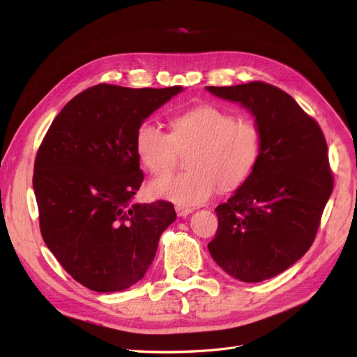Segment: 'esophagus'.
I'll return each instance as SVG.
<instances>
[{
  "instance_id": "1",
  "label": "esophagus",
  "mask_w": 357,
  "mask_h": 357,
  "mask_svg": "<svg viewBox=\"0 0 357 357\" xmlns=\"http://www.w3.org/2000/svg\"><path fill=\"white\" fill-rule=\"evenodd\" d=\"M176 211H177L180 218H186V215H189L193 210L189 208V207H181V205H176Z\"/></svg>"
}]
</instances>
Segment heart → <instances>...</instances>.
Wrapping results in <instances>:
<instances>
[{"instance_id":"b5f03b06","label":"heart","mask_w":357,"mask_h":357,"mask_svg":"<svg viewBox=\"0 0 357 357\" xmlns=\"http://www.w3.org/2000/svg\"><path fill=\"white\" fill-rule=\"evenodd\" d=\"M171 134L152 122L135 132V152L153 176L174 169L178 152L190 155L188 172L156 178L150 195L183 207L202 204L215 189L228 192L241 186L253 172L262 147V135L255 122L236 119L231 112L211 104L195 105L169 119Z\"/></svg>"}]
</instances>
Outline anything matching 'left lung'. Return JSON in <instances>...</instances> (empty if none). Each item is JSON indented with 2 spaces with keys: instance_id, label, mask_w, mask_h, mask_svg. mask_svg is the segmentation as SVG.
<instances>
[{
  "instance_id": "1",
  "label": "left lung",
  "mask_w": 357,
  "mask_h": 357,
  "mask_svg": "<svg viewBox=\"0 0 357 357\" xmlns=\"http://www.w3.org/2000/svg\"><path fill=\"white\" fill-rule=\"evenodd\" d=\"M244 105L262 135L257 164L241 188L218 205L211 257L234 278L259 283L304 256L333 189L328 144L316 119L289 93L264 82L207 86Z\"/></svg>"
}]
</instances>
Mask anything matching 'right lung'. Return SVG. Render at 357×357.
<instances>
[{"label":"right lung","mask_w":357,"mask_h":357,"mask_svg":"<svg viewBox=\"0 0 357 357\" xmlns=\"http://www.w3.org/2000/svg\"><path fill=\"white\" fill-rule=\"evenodd\" d=\"M181 91L92 86L63 107L43 138L32 177L40 231L84 287L104 294L139 282L177 218L168 201H131L144 178L137 129Z\"/></svg>","instance_id":"1"}]
</instances>
